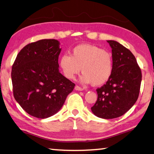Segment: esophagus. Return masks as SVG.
<instances>
[{
	"label": "esophagus",
	"mask_w": 154,
	"mask_h": 154,
	"mask_svg": "<svg viewBox=\"0 0 154 154\" xmlns=\"http://www.w3.org/2000/svg\"><path fill=\"white\" fill-rule=\"evenodd\" d=\"M75 89L76 90H78V91H82V90H84V88H83L82 87H79V85H75Z\"/></svg>",
	"instance_id": "1"
}]
</instances>
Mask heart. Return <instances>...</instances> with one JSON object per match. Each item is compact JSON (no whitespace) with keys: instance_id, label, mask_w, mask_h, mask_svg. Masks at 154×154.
I'll return each mask as SVG.
<instances>
[{"instance_id":"1","label":"heart","mask_w":154,"mask_h":154,"mask_svg":"<svg viewBox=\"0 0 154 154\" xmlns=\"http://www.w3.org/2000/svg\"><path fill=\"white\" fill-rule=\"evenodd\" d=\"M60 66L65 77L74 79L82 68L83 83L102 85L110 79L113 72V58L109 51L98 46L88 44L79 45L72 49L71 56H62Z\"/></svg>"}]
</instances>
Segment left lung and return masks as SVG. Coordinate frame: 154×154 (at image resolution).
I'll return each instance as SVG.
<instances>
[{"label":"left lung","instance_id":"1","mask_svg":"<svg viewBox=\"0 0 154 154\" xmlns=\"http://www.w3.org/2000/svg\"><path fill=\"white\" fill-rule=\"evenodd\" d=\"M112 49L111 78L96 89L98 98L91 109L98 118L113 119L123 116L139 97L142 74L134 56L115 41H107Z\"/></svg>","mask_w":154,"mask_h":154}]
</instances>
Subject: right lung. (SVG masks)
<instances>
[{
    "label": "right lung",
    "instance_id": "add662e5",
    "mask_svg": "<svg viewBox=\"0 0 154 154\" xmlns=\"http://www.w3.org/2000/svg\"><path fill=\"white\" fill-rule=\"evenodd\" d=\"M59 45L56 39L28 44L18 53L12 66L15 100L35 118H47L58 112L75 85L59 72Z\"/></svg>",
    "mask_w": 154,
    "mask_h": 154
}]
</instances>
